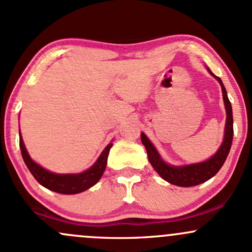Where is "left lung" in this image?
<instances>
[{"label":"left lung","instance_id":"left-lung-1","mask_svg":"<svg viewBox=\"0 0 252 252\" xmlns=\"http://www.w3.org/2000/svg\"><path fill=\"white\" fill-rule=\"evenodd\" d=\"M207 70L219 81L221 90H222L223 104H225L226 110V124L223 140L214 156L207 159L206 161L196 162V164L183 165V166L170 165L162 160V158L160 157L159 152L154 147L153 143L149 141L148 137L143 132H141V141H142L143 146H145L146 151H147V156L151 165L162 179H165L168 183L177 185V187H195V185L204 183L208 179H211L212 177H214L219 172L221 166L225 162L232 146V140H233V116H232V106L228 100L227 92H226V88L220 77L215 76L209 68H207Z\"/></svg>","mask_w":252,"mask_h":252}]
</instances>
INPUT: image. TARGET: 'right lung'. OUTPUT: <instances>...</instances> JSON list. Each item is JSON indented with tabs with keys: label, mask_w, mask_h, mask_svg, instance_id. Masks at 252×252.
<instances>
[{
	"label": "right lung",
	"mask_w": 252,
	"mask_h": 252,
	"mask_svg": "<svg viewBox=\"0 0 252 252\" xmlns=\"http://www.w3.org/2000/svg\"><path fill=\"white\" fill-rule=\"evenodd\" d=\"M19 135H20L21 156H23L25 164H26L30 172L32 173V176L35 178V181L46 189L51 190V191L64 193V195H74V193L82 192L98 183L99 179L103 176L105 168H106L107 156H109L110 148L112 147V143L110 142L105 147L104 151L101 152V154L96 159L94 164L84 172L61 175V173L50 172L49 170L41 167L37 162L33 161L26 147H25L20 132H19Z\"/></svg>",
	"instance_id": "right-lung-1"
}]
</instances>
